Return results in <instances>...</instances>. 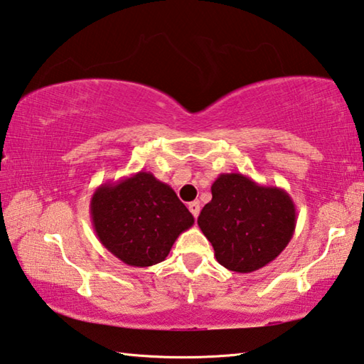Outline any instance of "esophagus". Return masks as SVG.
Masks as SVG:
<instances>
[{
	"label": "esophagus",
	"instance_id": "34e87169",
	"mask_svg": "<svg viewBox=\"0 0 364 364\" xmlns=\"http://www.w3.org/2000/svg\"><path fill=\"white\" fill-rule=\"evenodd\" d=\"M188 211L193 214V218H195V219L198 218V214H200V203H198V201H192V203H188Z\"/></svg>",
	"mask_w": 364,
	"mask_h": 364
}]
</instances>
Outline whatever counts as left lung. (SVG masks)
<instances>
[{
    "mask_svg": "<svg viewBox=\"0 0 364 364\" xmlns=\"http://www.w3.org/2000/svg\"><path fill=\"white\" fill-rule=\"evenodd\" d=\"M198 227L220 265L251 273L275 260L296 230V205L288 192L267 187L240 172L220 174Z\"/></svg>",
    "mask_w": 364,
    "mask_h": 364,
    "instance_id": "obj_1",
    "label": "left lung"
}]
</instances>
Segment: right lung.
<instances>
[{"label":"right lung","instance_id":"add662e5","mask_svg":"<svg viewBox=\"0 0 364 364\" xmlns=\"http://www.w3.org/2000/svg\"><path fill=\"white\" fill-rule=\"evenodd\" d=\"M89 211L102 246L131 267L163 262L195 222L174 190L146 171L102 183Z\"/></svg>","mask_w":364,"mask_h":364}]
</instances>
